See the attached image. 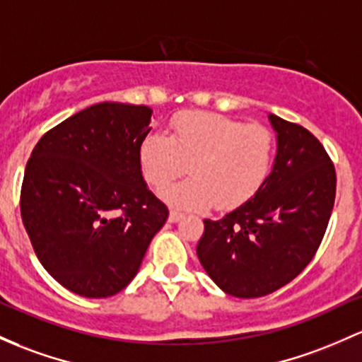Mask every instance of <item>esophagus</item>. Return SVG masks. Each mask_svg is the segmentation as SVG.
Returning <instances> with one entry per match:
<instances>
[{
  "label": "esophagus",
  "instance_id": "34e87169",
  "mask_svg": "<svg viewBox=\"0 0 362 362\" xmlns=\"http://www.w3.org/2000/svg\"><path fill=\"white\" fill-rule=\"evenodd\" d=\"M182 218H184V214H182V213H178V211H170L168 221H170V223H177V221H180Z\"/></svg>",
  "mask_w": 362,
  "mask_h": 362
}]
</instances>
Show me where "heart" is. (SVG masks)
Segmentation results:
<instances>
[{
    "instance_id": "b5f03b06",
    "label": "heart",
    "mask_w": 362,
    "mask_h": 362,
    "mask_svg": "<svg viewBox=\"0 0 362 362\" xmlns=\"http://www.w3.org/2000/svg\"><path fill=\"white\" fill-rule=\"evenodd\" d=\"M275 156V137L259 123L244 125L218 113L189 111L173 122V136L144 137L139 160L146 180L161 189L187 172L192 178L161 196L182 209H233L257 192Z\"/></svg>"
}]
</instances>
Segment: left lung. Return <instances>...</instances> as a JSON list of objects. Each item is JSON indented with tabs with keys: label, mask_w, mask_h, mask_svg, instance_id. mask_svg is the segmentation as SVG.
<instances>
[{
	"label": "left lung",
	"mask_w": 362,
	"mask_h": 362,
	"mask_svg": "<svg viewBox=\"0 0 362 362\" xmlns=\"http://www.w3.org/2000/svg\"><path fill=\"white\" fill-rule=\"evenodd\" d=\"M276 156L263 187L221 220H204L197 257L225 293L268 296L311 263L332 216L337 175L304 127L269 113Z\"/></svg>",
	"instance_id": "left-lung-1"
}]
</instances>
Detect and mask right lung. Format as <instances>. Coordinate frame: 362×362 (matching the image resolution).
Instances as JSON below:
<instances>
[{
  "label": "right lung",
  "instance_id": "1",
  "mask_svg": "<svg viewBox=\"0 0 362 362\" xmlns=\"http://www.w3.org/2000/svg\"><path fill=\"white\" fill-rule=\"evenodd\" d=\"M151 115L148 106L93 105L46 132L27 161L23 226L46 272L82 297L123 291L168 218L139 160Z\"/></svg>",
  "mask_w": 362,
  "mask_h": 362
}]
</instances>
